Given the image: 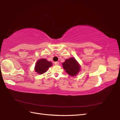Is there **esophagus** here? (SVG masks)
<instances>
[{
	"instance_id": "obj_1",
	"label": "esophagus",
	"mask_w": 120,
	"mask_h": 120,
	"mask_svg": "<svg viewBox=\"0 0 120 120\" xmlns=\"http://www.w3.org/2000/svg\"><path fill=\"white\" fill-rule=\"evenodd\" d=\"M54 64L56 65V66H58V65H59V63L57 62V61H56V62H54Z\"/></svg>"
}]
</instances>
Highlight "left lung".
<instances>
[{
    "mask_svg": "<svg viewBox=\"0 0 120 120\" xmlns=\"http://www.w3.org/2000/svg\"><path fill=\"white\" fill-rule=\"evenodd\" d=\"M63 67L67 73L72 77L78 75L81 70V66L74 57L66 59L63 63Z\"/></svg>",
    "mask_w": 120,
    "mask_h": 120,
    "instance_id": "obj_1",
    "label": "left lung"
}]
</instances>
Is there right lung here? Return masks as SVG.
<instances>
[{
    "instance_id": "1",
    "label": "right lung",
    "mask_w": 120,
    "mask_h": 120,
    "mask_svg": "<svg viewBox=\"0 0 120 120\" xmlns=\"http://www.w3.org/2000/svg\"><path fill=\"white\" fill-rule=\"evenodd\" d=\"M52 66V63L49 61L45 59L38 60L36 63L34 70L38 74L41 75L45 72L49 68Z\"/></svg>"
}]
</instances>
